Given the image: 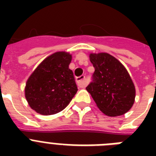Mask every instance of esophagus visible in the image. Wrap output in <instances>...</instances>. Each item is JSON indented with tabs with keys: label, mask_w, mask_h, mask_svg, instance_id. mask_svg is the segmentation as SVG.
I'll return each instance as SVG.
<instances>
[{
	"label": "esophagus",
	"mask_w": 156,
	"mask_h": 156,
	"mask_svg": "<svg viewBox=\"0 0 156 156\" xmlns=\"http://www.w3.org/2000/svg\"><path fill=\"white\" fill-rule=\"evenodd\" d=\"M86 78L84 75H82L80 77H78L76 78V82H77V84L79 87H85L87 83H86Z\"/></svg>",
	"instance_id": "34e87169"
}]
</instances>
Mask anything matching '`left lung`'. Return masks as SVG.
<instances>
[{
	"instance_id": "left-lung-1",
	"label": "left lung",
	"mask_w": 156,
	"mask_h": 156,
	"mask_svg": "<svg viewBox=\"0 0 156 156\" xmlns=\"http://www.w3.org/2000/svg\"><path fill=\"white\" fill-rule=\"evenodd\" d=\"M95 72L86 87L100 110L109 116H121L132 108L135 87L125 66L106 52L90 53Z\"/></svg>"
}]
</instances>
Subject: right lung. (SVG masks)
Returning a JSON list of instances; mask_svg holds the SVG:
<instances>
[{
	"instance_id": "1",
	"label": "right lung",
	"mask_w": 156,
	"mask_h": 156,
	"mask_svg": "<svg viewBox=\"0 0 156 156\" xmlns=\"http://www.w3.org/2000/svg\"><path fill=\"white\" fill-rule=\"evenodd\" d=\"M72 56L57 52L45 58L27 81L25 96L33 110L52 115L66 108L78 90L69 66Z\"/></svg>"
}]
</instances>
